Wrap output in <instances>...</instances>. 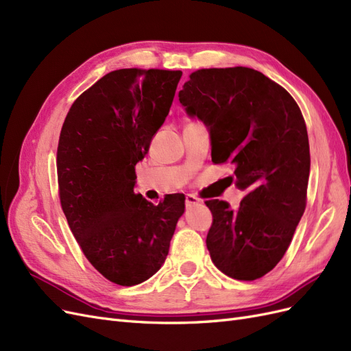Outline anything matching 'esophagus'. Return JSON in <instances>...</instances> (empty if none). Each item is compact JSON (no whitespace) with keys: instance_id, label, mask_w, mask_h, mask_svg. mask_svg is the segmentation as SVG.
Here are the masks:
<instances>
[{"instance_id":"esophagus-1","label":"esophagus","mask_w":351,"mask_h":351,"mask_svg":"<svg viewBox=\"0 0 351 351\" xmlns=\"http://www.w3.org/2000/svg\"><path fill=\"white\" fill-rule=\"evenodd\" d=\"M199 204V199L195 195H186V205L187 206H192Z\"/></svg>"}]
</instances>
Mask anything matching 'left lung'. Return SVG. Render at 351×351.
Returning a JSON list of instances; mask_svg holds the SVG:
<instances>
[{
    "instance_id": "obj_1",
    "label": "left lung",
    "mask_w": 351,
    "mask_h": 351,
    "mask_svg": "<svg viewBox=\"0 0 351 351\" xmlns=\"http://www.w3.org/2000/svg\"><path fill=\"white\" fill-rule=\"evenodd\" d=\"M189 77L180 104L208 125L212 162L234 164L236 186L246 192L237 210L205 202L214 218L206 247L228 277L258 280L282 259L306 209L304 119L289 92L253 69H202Z\"/></svg>"
}]
</instances>
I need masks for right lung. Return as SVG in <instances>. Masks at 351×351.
Masks as SVG:
<instances>
[{"mask_svg": "<svg viewBox=\"0 0 351 351\" xmlns=\"http://www.w3.org/2000/svg\"><path fill=\"white\" fill-rule=\"evenodd\" d=\"M180 70L121 69L73 102L57 149L58 193L92 267L132 287L162 267L184 195L158 205L134 193L136 164L171 108Z\"/></svg>", "mask_w": 351, "mask_h": 351, "instance_id": "add662e5", "label": "right lung"}]
</instances>
